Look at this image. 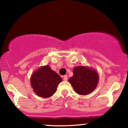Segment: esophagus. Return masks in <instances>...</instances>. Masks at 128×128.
I'll return each mask as SVG.
<instances>
[{"mask_svg": "<svg viewBox=\"0 0 128 128\" xmlns=\"http://www.w3.org/2000/svg\"><path fill=\"white\" fill-rule=\"evenodd\" d=\"M67 79H68V78H67V75H64V76H63V80H65V81H67Z\"/></svg>", "mask_w": 128, "mask_h": 128, "instance_id": "1", "label": "esophagus"}]
</instances>
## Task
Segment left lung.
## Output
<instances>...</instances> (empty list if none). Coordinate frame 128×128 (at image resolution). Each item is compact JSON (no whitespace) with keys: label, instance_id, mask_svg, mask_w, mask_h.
<instances>
[{"label":"left lung","instance_id":"1","mask_svg":"<svg viewBox=\"0 0 128 128\" xmlns=\"http://www.w3.org/2000/svg\"><path fill=\"white\" fill-rule=\"evenodd\" d=\"M98 80L99 76L96 70L84 66L74 67L73 76L68 79L76 93L80 95H86L94 90Z\"/></svg>","mask_w":128,"mask_h":128}]
</instances>
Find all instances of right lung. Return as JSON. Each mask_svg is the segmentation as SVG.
I'll list each match as a JSON object with an SVG mask.
<instances>
[{"instance_id":"right-lung-1","label":"right lung","mask_w":128,"mask_h":128,"mask_svg":"<svg viewBox=\"0 0 128 128\" xmlns=\"http://www.w3.org/2000/svg\"><path fill=\"white\" fill-rule=\"evenodd\" d=\"M62 78L49 66H42L32 73L30 84L34 92L42 98H47L55 93Z\"/></svg>"}]
</instances>
